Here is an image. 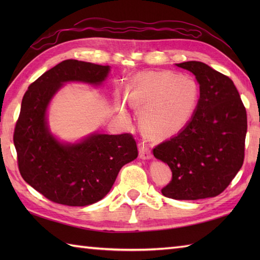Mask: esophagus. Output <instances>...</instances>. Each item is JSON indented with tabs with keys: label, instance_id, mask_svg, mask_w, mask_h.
<instances>
[{
	"label": "esophagus",
	"instance_id": "obj_1",
	"mask_svg": "<svg viewBox=\"0 0 260 260\" xmlns=\"http://www.w3.org/2000/svg\"><path fill=\"white\" fill-rule=\"evenodd\" d=\"M140 157L143 159H148L152 157L151 144L146 140H143L140 143Z\"/></svg>",
	"mask_w": 260,
	"mask_h": 260
}]
</instances>
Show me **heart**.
I'll use <instances>...</instances> for the list:
<instances>
[{
  "mask_svg": "<svg viewBox=\"0 0 260 260\" xmlns=\"http://www.w3.org/2000/svg\"><path fill=\"white\" fill-rule=\"evenodd\" d=\"M198 96V85L190 77L169 73L142 74L132 82L127 102L144 108L141 114L142 129L158 137L173 132L189 118Z\"/></svg>",
  "mask_w": 260,
  "mask_h": 260,
  "instance_id": "obj_1",
  "label": "heart"
}]
</instances>
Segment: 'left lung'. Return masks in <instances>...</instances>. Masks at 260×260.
<instances>
[{"label": "left lung", "instance_id": "left-lung-1", "mask_svg": "<svg viewBox=\"0 0 260 260\" xmlns=\"http://www.w3.org/2000/svg\"><path fill=\"white\" fill-rule=\"evenodd\" d=\"M176 66L196 76L200 98L184 128L153 148L154 156L172 171L162 194L175 200L217 197L244 164L246 108L228 76L200 61Z\"/></svg>", "mask_w": 260, "mask_h": 260}]
</instances>
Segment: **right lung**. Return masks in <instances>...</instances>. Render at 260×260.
<instances>
[{"label": "right lung", "instance_id": "right-lung-1", "mask_svg": "<svg viewBox=\"0 0 260 260\" xmlns=\"http://www.w3.org/2000/svg\"><path fill=\"white\" fill-rule=\"evenodd\" d=\"M109 66L64 60L33 81L22 99L13 142L23 180L48 200L70 207L92 204L107 194L119 170L139 155L134 136L93 134L61 144L49 133L46 112L66 81L98 85Z\"/></svg>", "mask_w": 260, "mask_h": 260}]
</instances>
